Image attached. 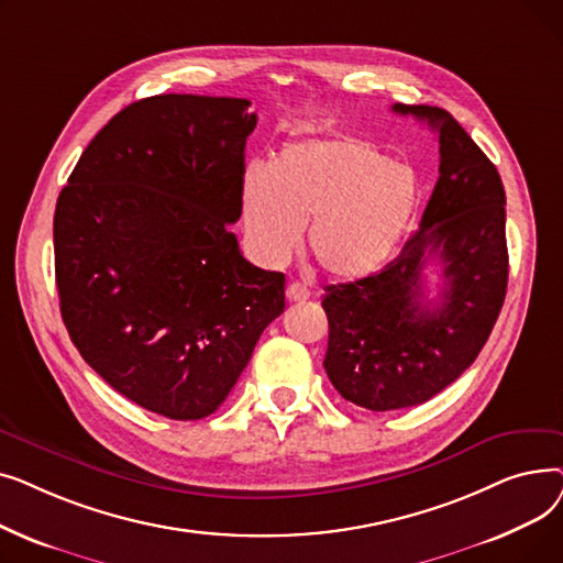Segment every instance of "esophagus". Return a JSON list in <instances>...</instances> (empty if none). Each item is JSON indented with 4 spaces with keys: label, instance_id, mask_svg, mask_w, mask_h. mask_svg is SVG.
<instances>
[{
    "label": "esophagus",
    "instance_id": "34e87169",
    "mask_svg": "<svg viewBox=\"0 0 563 563\" xmlns=\"http://www.w3.org/2000/svg\"><path fill=\"white\" fill-rule=\"evenodd\" d=\"M287 301L289 303H299V301H306V299H310V289L306 287V285H301V283H291V285H287Z\"/></svg>",
    "mask_w": 563,
    "mask_h": 563
}]
</instances>
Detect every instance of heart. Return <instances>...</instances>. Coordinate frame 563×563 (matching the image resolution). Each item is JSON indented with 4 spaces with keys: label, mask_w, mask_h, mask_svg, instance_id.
<instances>
[{
    "label": "heart",
    "mask_w": 563,
    "mask_h": 563,
    "mask_svg": "<svg viewBox=\"0 0 563 563\" xmlns=\"http://www.w3.org/2000/svg\"><path fill=\"white\" fill-rule=\"evenodd\" d=\"M418 177L353 136L287 143L266 170L251 168L242 187L249 244L266 264H283L299 244L323 272L361 278L386 262L418 210Z\"/></svg>",
    "instance_id": "b5f03b06"
}]
</instances>
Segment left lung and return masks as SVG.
I'll return each mask as SVG.
<instances>
[{
    "label": "left lung",
    "mask_w": 563,
    "mask_h": 563,
    "mask_svg": "<svg viewBox=\"0 0 563 563\" xmlns=\"http://www.w3.org/2000/svg\"><path fill=\"white\" fill-rule=\"evenodd\" d=\"M438 132L440 177L420 230L378 274L327 287L323 358L335 390L367 410L418 406L454 383L486 344L509 280L507 196L495 164L440 107L393 104ZM429 258L446 287L423 297Z\"/></svg>",
    "instance_id": "obj_1"
}]
</instances>
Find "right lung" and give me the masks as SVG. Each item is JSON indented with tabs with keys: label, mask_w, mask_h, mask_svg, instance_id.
I'll use <instances>...</instances> for the list:
<instances>
[{
	"label": "right lung",
	"mask_w": 563,
	"mask_h": 563,
	"mask_svg": "<svg viewBox=\"0 0 563 563\" xmlns=\"http://www.w3.org/2000/svg\"><path fill=\"white\" fill-rule=\"evenodd\" d=\"M249 107L139 100L86 145L56 200L73 344L115 393L170 420L212 416L285 310V276L253 266L230 232L257 125Z\"/></svg>",
	"instance_id": "add662e5"
}]
</instances>
